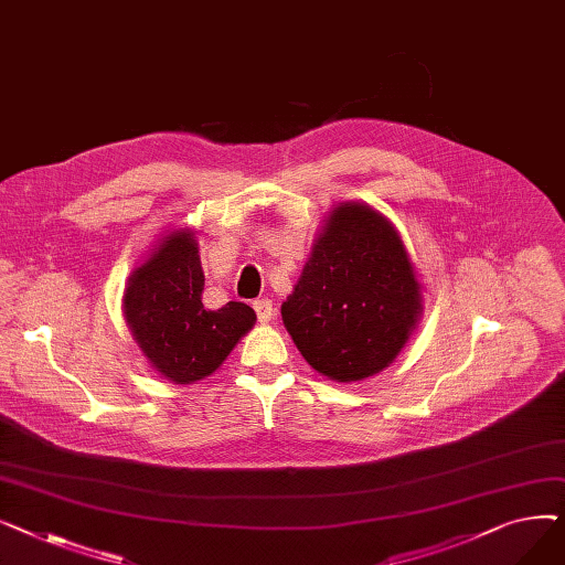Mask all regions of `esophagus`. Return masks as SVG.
I'll return each mask as SVG.
<instances>
[{"mask_svg":"<svg viewBox=\"0 0 565 565\" xmlns=\"http://www.w3.org/2000/svg\"><path fill=\"white\" fill-rule=\"evenodd\" d=\"M254 311H256V316H258V320L265 324V322H270L273 320V302L267 300V298H260V300H256L254 302Z\"/></svg>","mask_w":565,"mask_h":565,"instance_id":"obj_1","label":"esophagus"}]
</instances>
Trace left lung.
Wrapping results in <instances>:
<instances>
[{"label":"left lung","mask_w":565,"mask_h":565,"mask_svg":"<svg viewBox=\"0 0 565 565\" xmlns=\"http://www.w3.org/2000/svg\"><path fill=\"white\" fill-rule=\"evenodd\" d=\"M424 286L398 228L369 203H337L281 320L307 364L360 382L394 364L424 313Z\"/></svg>","instance_id":"obj_1"}]
</instances>
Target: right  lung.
<instances>
[{"instance_id":"obj_1","label":"right lung","mask_w":565,"mask_h":565,"mask_svg":"<svg viewBox=\"0 0 565 565\" xmlns=\"http://www.w3.org/2000/svg\"><path fill=\"white\" fill-rule=\"evenodd\" d=\"M203 267L192 228H171L130 273L124 318L151 369L173 384L213 375L256 324L243 302L205 309Z\"/></svg>"}]
</instances>
